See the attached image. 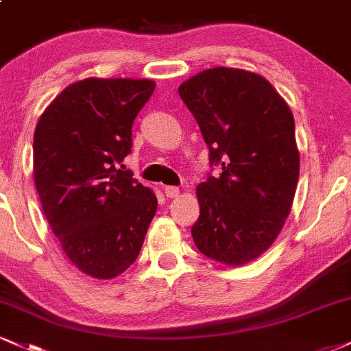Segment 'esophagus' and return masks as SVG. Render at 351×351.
<instances>
[{
  "instance_id": "obj_1",
  "label": "esophagus",
  "mask_w": 351,
  "mask_h": 351,
  "mask_svg": "<svg viewBox=\"0 0 351 351\" xmlns=\"http://www.w3.org/2000/svg\"><path fill=\"white\" fill-rule=\"evenodd\" d=\"M163 191H165V195L168 196V198H176V196L180 195V190L176 186H165Z\"/></svg>"
}]
</instances>
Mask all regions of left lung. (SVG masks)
<instances>
[{
    "label": "left lung",
    "instance_id": "left-lung-1",
    "mask_svg": "<svg viewBox=\"0 0 351 351\" xmlns=\"http://www.w3.org/2000/svg\"><path fill=\"white\" fill-rule=\"evenodd\" d=\"M178 93L211 165L221 167L218 178L196 188V248L228 267L250 263L275 243L293 205L300 175L293 113L268 80L246 69H205Z\"/></svg>",
    "mask_w": 351,
    "mask_h": 351
}]
</instances>
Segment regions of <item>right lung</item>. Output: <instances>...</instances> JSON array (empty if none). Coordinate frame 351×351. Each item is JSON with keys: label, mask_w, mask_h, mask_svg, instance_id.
Wrapping results in <instances>:
<instances>
[{"label": "right lung", "mask_w": 351, "mask_h": 351, "mask_svg": "<svg viewBox=\"0 0 351 351\" xmlns=\"http://www.w3.org/2000/svg\"><path fill=\"white\" fill-rule=\"evenodd\" d=\"M152 80L86 78L64 88L40 117L33 176L45 217L68 260L111 280L140 255L158 199L121 161ZM121 166L123 169L119 168Z\"/></svg>", "instance_id": "1"}]
</instances>
